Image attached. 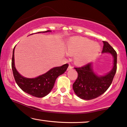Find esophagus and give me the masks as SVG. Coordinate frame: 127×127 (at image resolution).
<instances>
[{"label": "esophagus", "instance_id": "esophagus-1", "mask_svg": "<svg viewBox=\"0 0 127 127\" xmlns=\"http://www.w3.org/2000/svg\"><path fill=\"white\" fill-rule=\"evenodd\" d=\"M72 65H70V64H69V66L68 67V68H67V70H71V69H72Z\"/></svg>", "mask_w": 127, "mask_h": 127}]
</instances>
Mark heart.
I'll return each mask as SVG.
<instances>
[{
    "label": "heart",
    "mask_w": 127,
    "mask_h": 127,
    "mask_svg": "<svg viewBox=\"0 0 127 127\" xmlns=\"http://www.w3.org/2000/svg\"><path fill=\"white\" fill-rule=\"evenodd\" d=\"M100 50V46L97 43L84 37H72L66 43L67 54L74 56V62L79 65L85 64L94 60Z\"/></svg>",
    "instance_id": "1"
}]
</instances>
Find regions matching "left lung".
<instances>
[{
    "label": "left lung",
    "mask_w": 127,
    "mask_h": 127,
    "mask_svg": "<svg viewBox=\"0 0 127 127\" xmlns=\"http://www.w3.org/2000/svg\"><path fill=\"white\" fill-rule=\"evenodd\" d=\"M102 53H110L113 57V67L109 72L98 76L93 70L92 63L76 67L78 77L72 85L75 94L81 99L91 100L104 94L112 83L117 71V53L107 42L103 41Z\"/></svg>",
    "instance_id": "left-lung-1"
}]
</instances>
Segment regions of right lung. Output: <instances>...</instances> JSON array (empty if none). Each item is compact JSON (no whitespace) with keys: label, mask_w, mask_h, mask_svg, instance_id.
Listing matches in <instances>:
<instances>
[{"label":"right lung","mask_w":127,"mask_h":127,"mask_svg":"<svg viewBox=\"0 0 127 127\" xmlns=\"http://www.w3.org/2000/svg\"><path fill=\"white\" fill-rule=\"evenodd\" d=\"M50 31H51L48 30L43 32ZM40 32H41L38 33ZM14 48L15 47L13 51L11 67L13 75L17 84L24 92L35 97H43L46 96L53 89L57 78L67 70L68 67V64H65L60 67H54L45 74L38 76V77L34 78H28L20 75L15 67Z\"/></svg>","instance_id":"right-lung-1"}]
</instances>
